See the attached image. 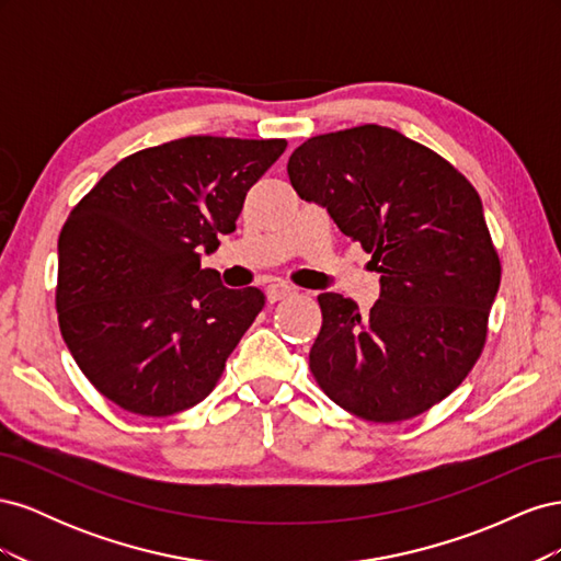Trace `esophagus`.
Segmentation results:
<instances>
[{"instance_id":"1","label":"esophagus","mask_w":561,"mask_h":561,"mask_svg":"<svg viewBox=\"0 0 561 561\" xmlns=\"http://www.w3.org/2000/svg\"><path fill=\"white\" fill-rule=\"evenodd\" d=\"M297 290L293 285H287V283H280V280H276V283H271V285H266V299L274 304V301H280V299H285V297H290V295H295Z\"/></svg>"}]
</instances>
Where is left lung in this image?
<instances>
[{
  "label": "left lung",
  "instance_id": "1",
  "mask_svg": "<svg viewBox=\"0 0 561 561\" xmlns=\"http://www.w3.org/2000/svg\"><path fill=\"white\" fill-rule=\"evenodd\" d=\"M287 175L381 274L369 313L344 295H318L316 381L365 421L431 410L480 358L501 285L474 186L428 147L375 124L299 145Z\"/></svg>",
  "mask_w": 561,
  "mask_h": 561
}]
</instances>
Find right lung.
<instances>
[{
  "label": "right lung",
  "mask_w": 561,
  "mask_h": 561,
  "mask_svg": "<svg viewBox=\"0 0 561 561\" xmlns=\"http://www.w3.org/2000/svg\"><path fill=\"white\" fill-rule=\"evenodd\" d=\"M285 140L192 135L118 161L58 239V320L72 358L107 400L171 416L206 398L264 307L229 290L201 252L236 231L250 186Z\"/></svg>",
  "instance_id": "obj_1"
}]
</instances>
